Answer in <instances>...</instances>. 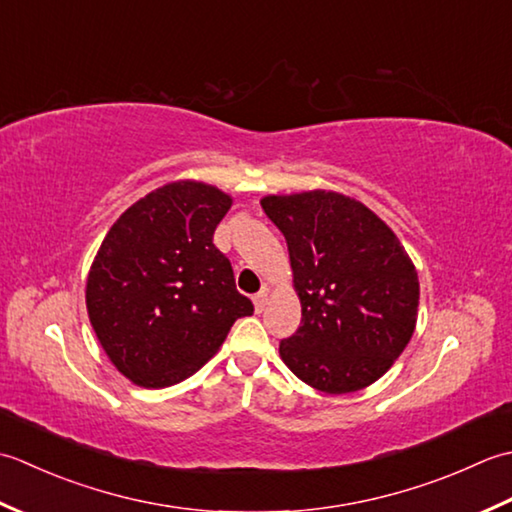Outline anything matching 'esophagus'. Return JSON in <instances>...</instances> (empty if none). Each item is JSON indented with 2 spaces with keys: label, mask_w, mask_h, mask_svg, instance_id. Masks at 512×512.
I'll return each instance as SVG.
<instances>
[{
  "label": "esophagus",
  "mask_w": 512,
  "mask_h": 512,
  "mask_svg": "<svg viewBox=\"0 0 512 512\" xmlns=\"http://www.w3.org/2000/svg\"><path fill=\"white\" fill-rule=\"evenodd\" d=\"M252 300H254V309L260 314V311H263L267 305V289H260L258 294H254Z\"/></svg>",
  "instance_id": "1"
}]
</instances>
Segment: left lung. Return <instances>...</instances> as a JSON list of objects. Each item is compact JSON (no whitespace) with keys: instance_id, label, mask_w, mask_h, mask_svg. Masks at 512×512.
<instances>
[{"instance_id":"8db88e82","label":"left lung","mask_w":512,"mask_h":512,"mask_svg":"<svg viewBox=\"0 0 512 512\" xmlns=\"http://www.w3.org/2000/svg\"><path fill=\"white\" fill-rule=\"evenodd\" d=\"M265 214L283 232L302 320L280 342L294 375L322 393L369 387L409 344L420 283L409 254L367 205L327 190L271 194Z\"/></svg>"}]
</instances>
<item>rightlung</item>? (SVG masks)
I'll return each instance as SVG.
<instances>
[{
    "mask_svg": "<svg viewBox=\"0 0 512 512\" xmlns=\"http://www.w3.org/2000/svg\"><path fill=\"white\" fill-rule=\"evenodd\" d=\"M229 207L232 196L214 185L176 181L139 198L103 238L86 285L90 325L139 387L190 378L254 314L214 245Z\"/></svg>",
    "mask_w": 512,
    "mask_h": 512,
    "instance_id": "right-lung-1",
    "label": "right lung"
}]
</instances>
